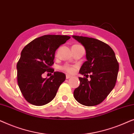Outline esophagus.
<instances>
[{
    "mask_svg": "<svg viewBox=\"0 0 134 134\" xmlns=\"http://www.w3.org/2000/svg\"><path fill=\"white\" fill-rule=\"evenodd\" d=\"M71 77H72V76H71V75H69V74L66 75V78L67 79H68Z\"/></svg>",
    "mask_w": 134,
    "mask_h": 134,
    "instance_id": "1",
    "label": "esophagus"
}]
</instances>
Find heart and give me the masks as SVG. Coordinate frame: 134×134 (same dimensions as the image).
I'll return each instance as SVG.
<instances>
[{"mask_svg": "<svg viewBox=\"0 0 134 134\" xmlns=\"http://www.w3.org/2000/svg\"><path fill=\"white\" fill-rule=\"evenodd\" d=\"M62 69L63 70H65L66 72H69V73H72L74 72V71L75 70V68L74 67L72 66H65L62 67Z\"/></svg>", "mask_w": 134, "mask_h": 134, "instance_id": "b5f03b06", "label": "heart"}]
</instances>
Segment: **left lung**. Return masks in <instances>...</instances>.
Wrapping results in <instances>:
<instances>
[{
	"instance_id": "left-lung-1",
	"label": "left lung",
	"mask_w": 134,
	"mask_h": 134,
	"mask_svg": "<svg viewBox=\"0 0 134 134\" xmlns=\"http://www.w3.org/2000/svg\"><path fill=\"white\" fill-rule=\"evenodd\" d=\"M72 38L85 47L87 61L79 73L86 77H79L80 85L74 90V97L80 104L94 106L103 101L115 87L119 64L114 51L100 40L72 35ZM90 74V81L87 80Z\"/></svg>"
}]
</instances>
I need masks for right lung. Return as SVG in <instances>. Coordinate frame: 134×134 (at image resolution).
<instances>
[{
	"label": "right lung",
	"mask_w": 134,
	"mask_h": 134,
	"mask_svg": "<svg viewBox=\"0 0 134 134\" xmlns=\"http://www.w3.org/2000/svg\"><path fill=\"white\" fill-rule=\"evenodd\" d=\"M71 37L67 35H47L37 38L25 46L17 63L18 85L27 102L41 106L50 102L56 96L65 74L54 72L55 51ZM46 71L54 72L49 79L43 78Z\"/></svg>",
	"instance_id": "1"
}]
</instances>
